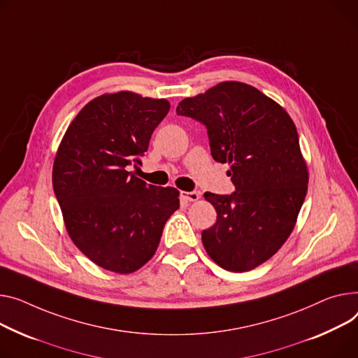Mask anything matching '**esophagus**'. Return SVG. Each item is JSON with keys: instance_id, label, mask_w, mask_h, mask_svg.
I'll return each mask as SVG.
<instances>
[{"instance_id": "1", "label": "esophagus", "mask_w": 358, "mask_h": 358, "mask_svg": "<svg viewBox=\"0 0 358 358\" xmlns=\"http://www.w3.org/2000/svg\"><path fill=\"white\" fill-rule=\"evenodd\" d=\"M181 197L187 201H197L200 199L199 192H181Z\"/></svg>"}]
</instances>
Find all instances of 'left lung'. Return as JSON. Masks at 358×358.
Masks as SVG:
<instances>
[{"label": "left lung", "mask_w": 358, "mask_h": 358, "mask_svg": "<svg viewBox=\"0 0 358 358\" xmlns=\"http://www.w3.org/2000/svg\"><path fill=\"white\" fill-rule=\"evenodd\" d=\"M177 113L203 122L214 161L227 162L230 196L206 193L217 220L203 230L208 256L230 272H248L288 241L308 189V166L288 112L256 87L222 82L182 99Z\"/></svg>", "instance_id": "8db88e82"}]
</instances>
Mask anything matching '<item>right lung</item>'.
Returning <instances> with one entry per match:
<instances>
[{
  "mask_svg": "<svg viewBox=\"0 0 358 358\" xmlns=\"http://www.w3.org/2000/svg\"><path fill=\"white\" fill-rule=\"evenodd\" d=\"M169 110L166 99L103 93L80 109L60 141L53 188L66 230L106 271L128 275L144 266L180 207L177 188L145 184L128 171Z\"/></svg>",
  "mask_w": 358,
  "mask_h": 358,
  "instance_id": "1",
  "label": "right lung"
}]
</instances>
